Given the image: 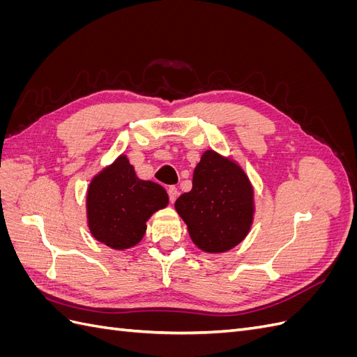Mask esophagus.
Listing matches in <instances>:
<instances>
[{
    "mask_svg": "<svg viewBox=\"0 0 357 357\" xmlns=\"http://www.w3.org/2000/svg\"><path fill=\"white\" fill-rule=\"evenodd\" d=\"M168 197H169V201L174 202L178 197V189L176 186H169L168 188Z\"/></svg>",
    "mask_w": 357,
    "mask_h": 357,
    "instance_id": "1",
    "label": "esophagus"
}]
</instances>
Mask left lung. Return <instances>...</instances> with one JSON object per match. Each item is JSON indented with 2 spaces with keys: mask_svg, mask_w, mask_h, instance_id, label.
Returning a JSON list of instances; mask_svg holds the SVG:
<instances>
[{
  "mask_svg": "<svg viewBox=\"0 0 357 357\" xmlns=\"http://www.w3.org/2000/svg\"><path fill=\"white\" fill-rule=\"evenodd\" d=\"M174 207L199 250L226 253L252 229L255 189L238 162L210 149L193 169L192 190Z\"/></svg>",
  "mask_w": 357,
  "mask_h": 357,
  "instance_id": "8db88e82",
  "label": "left lung"
}]
</instances>
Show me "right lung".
Masks as SVG:
<instances>
[{"mask_svg": "<svg viewBox=\"0 0 357 357\" xmlns=\"http://www.w3.org/2000/svg\"><path fill=\"white\" fill-rule=\"evenodd\" d=\"M168 205L167 190L135 174L126 155L95 174L86 192V219L96 241L128 250L143 240L147 220Z\"/></svg>", "mask_w": 357, "mask_h": 357, "instance_id": "obj_1", "label": "right lung"}]
</instances>
